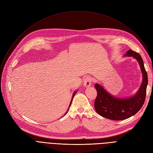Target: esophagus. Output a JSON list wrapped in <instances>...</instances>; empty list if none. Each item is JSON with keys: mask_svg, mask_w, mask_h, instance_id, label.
<instances>
[{"mask_svg": "<svg viewBox=\"0 0 153 153\" xmlns=\"http://www.w3.org/2000/svg\"><path fill=\"white\" fill-rule=\"evenodd\" d=\"M92 83V78L90 76H87L85 78L84 81V85L85 87H88L91 86Z\"/></svg>", "mask_w": 153, "mask_h": 153, "instance_id": "1", "label": "esophagus"}]
</instances>
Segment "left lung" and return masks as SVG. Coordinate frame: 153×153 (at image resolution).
<instances>
[{
    "instance_id": "1",
    "label": "left lung",
    "mask_w": 153,
    "mask_h": 153,
    "mask_svg": "<svg viewBox=\"0 0 153 153\" xmlns=\"http://www.w3.org/2000/svg\"><path fill=\"white\" fill-rule=\"evenodd\" d=\"M127 57H133L138 61L143 74L142 84L134 95L128 98H118L107 92L99 84H95V88L97 92L94 103L97 113L102 117L113 120H123L135 115L141 108L145 101L148 85V74L144 66L141 56L131 50L125 54Z\"/></svg>"
}]
</instances>
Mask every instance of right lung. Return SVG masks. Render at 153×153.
Masks as SVG:
<instances>
[{"label": "right lung", "instance_id": "obj_1", "mask_svg": "<svg viewBox=\"0 0 153 153\" xmlns=\"http://www.w3.org/2000/svg\"><path fill=\"white\" fill-rule=\"evenodd\" d=\"M77 91H75L74 92V94H73V95H72V99H71V102H70V105H71V102H72V99H73V97H74V96L75 95V94L77 93ZM70 105H69V108H68V110L69 109V107H70ZM67 112L68 111H66V114H67ZM65 114V115H66Z\"/></svg>", "mask_w": 153, "mask_h": 153}]
</instances>
